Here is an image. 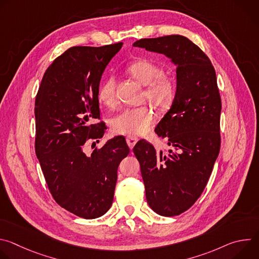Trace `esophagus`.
<instances>
[{
	"instance_id": "1",
	"label": "esophagus",
	"mask_w": 259,
	"mask_h": 259,
	"mask_svg": "<svg viewBox=\"0 0 259 259\" xmlns=\"http://www.w3.org/2000/svg\"><path fill=\"white\" fill-rule=\"evenodd\" d=\"M137 140H138V138L135 137V136H127V138H126L127 144H128V146L130 147V149H133L134 145L137 142Z\"/></svg>"
}]
</instances>
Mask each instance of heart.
I'll list each match as a JSON object with an SVG mask.
<instances>
[{"mask_svg": "<svg viewBox=\"0 0 259 259\" xmlns=\"http://www.w3.org/2000/svg\"><path fill=\"white\" fill-rule=\"evenodd\" d=\"M127 71L141 85L146 86L143 98L149 100L159 109H165L171 105L176 94L174 79L163 75L162 67L147 59H138L127 66ZM99 101L113 107L117 102L116 79L106 78L98 89ZM155 122V114L149 106L125 108L110 121V128L116 134L141 135L146 133Z\"/></svg>", "mask_w": 259, "mask_h": 259, "instance_id": "b5f03b06", "label": "heart"}]
</instances>
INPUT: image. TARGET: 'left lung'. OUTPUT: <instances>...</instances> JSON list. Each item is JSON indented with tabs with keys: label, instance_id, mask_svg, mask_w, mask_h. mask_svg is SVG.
<instances>
[{
	"label": "left lung",
	"instance_id": "left-lung-1",
	"mask_svg": "<svg viewBox=\"0 0 259 259\" xmlns=\"http://www.w3.org/2000/svg\"><path fill=\"white\" fill-rule=\"evenodd\" d=\"M134 47L166 55L176 67V94L155 132L168 153L139 140L133 153L140 164L150 207L162 216L191 208L203 193L220 150L221 99L208 56L183 35L141 39Z\"/></svg>",
	"mask_w": 259,
	"mask_h": 259
}]
</instances>
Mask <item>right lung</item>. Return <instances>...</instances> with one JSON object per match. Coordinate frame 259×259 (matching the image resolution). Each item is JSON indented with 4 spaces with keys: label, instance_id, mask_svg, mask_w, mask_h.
<instances>
[{
    "label": "right lung",
    "instance_id": "add662e5",
    "mask_svg": "<svg viewBox=\"0 0 259 259\" xmlns=\"http://www.w3.org/2000/svg\"><path fill=\"white\" fill-rule=\"evenodd\" d=\"M123 43L71 47L48 67L34 103V149L56 203L75 215L93 219L110 208L121 161L130 153L125 137L106 141L90 156L89 139L101 138L98 89L102 73Z\"/></svg>",
    "mask_w": 259,
    "mask_h": 259
}]
</instances>
